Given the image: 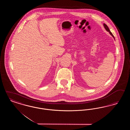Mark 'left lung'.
<instances>
[{"mask_svg": "<svg viewBox=\"0 0 130 130\" xmlns=\"http://www.w3.org/2000/svg\"><path fill=\"white\" fill-rule=\"evenodd\" d=\"M103 25H104V28H105L106 30L107 31H109V33H110V35H111V36H112V37H113V38H114V39H115V37H114V36H113V35L112 34V33L111 32V31L110 30L109 28H108V27L107 26V25H106V24H105L104 23Z\"/></svg>", "mask_w": 130, "mask_h": 130, "instance_id": "1", "label": "left lung"}]
</instances>
